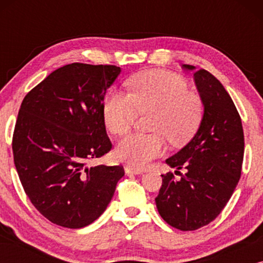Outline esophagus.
I'll return each instance as SVG.
<instances>
[{"label": "esophagus", "instance_id": "1", "mask_svg": "<svg viewBox=\"0 0 263 263\" xmlns=\"http://www.w3.org/2000/svg\"><path fill=\"white\" fill-rule=\"evenodd\" d=\"M124 171H125V174H127V175L143 174V170H141V168H136V167H133V166H125Z\"/></svg>", "mask_w": 263, "mask_h": 263}]
</instances>
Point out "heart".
Masks as SVG:
<instances>
[{
  "instance_id": "1",
  "label": "heart",
  "mask_w": 263,
  "mask_h": 263,
  "mask_svg": "<svg viewBox=\"0 0 263 263\" xmlns=\"http://www.w3.org/2000/svg\"><path fill=\"white\" fill-rule=\"evenodd\" d=\"M132 93L111 92L105 99L103 116L106 128L124 135L134 125L139 112H153L151 130L154 134H133L115 151L117 159L142 168L165 149V138L182 145L193 138L202 121L201 99L190 92L184 79L170 71L148 70L129 80Z\"/></svg>"
}]
</instances>
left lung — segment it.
Instances as JSON below:
<instances>
[{
  "label": "left lung",
  "instance_id": "obj_1",
  "mask_svg": "<svg viewBox=\"0 0 263 263\" xmlns=\"http://www.w3.org/2000/svg\"><path fill=\"white\" fill-rule=\"evenodd\" d=\"M184 69L195 67L183 64ZM203 105V116L194 138L166 164L185 174L176 179L161 175L163 184L156 197L161 218L182 231L210 224L224 210L238 184L244 156L240 116L224 86L210 71L194 73ZM179 172V171H175Z\"/></svg>",
  "mask_w": 263,
  "mask_h": 263
}]
</instances>
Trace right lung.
<instances>
[{
    "label": "right lung",
    "mask_w": 263,
    "mask_h": 263,
    "mask_svg": "<svg viewBox=\"0 0 263 263\" xmlns=\"http://www.w3.org/2000/svg\"><path fill=\"white\" fill-rule=\"evenodd\" d=\"M116 66L71 63L52 71L21 103L13 154L25 193L53 224L81 229L106 210L122 166H91L111 149L103 116Z\"/></svg>",
    "instance_id": "1"
}]
</instances>
